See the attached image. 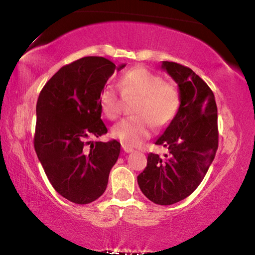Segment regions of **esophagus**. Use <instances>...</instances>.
I'll list each match as a JSON object with an SVG mask.
<instances>
[{
	"label": "esophagus",
	"instance_id": "34e87169",
	"mask_svg": "<svg viewBox=\"0 0 255 255\" xmlns=\"http://www.w3.org/2000/svg\"><path fill=\"white\" fill-rule=\"evenodd\" d=\"M123 149H124V152H126V153H131V152H133V148L130 147V146L126 145V144H123Z\"/></svg>",
	"mask_w": 255,
	"mask_h": 255
}]
</instances>
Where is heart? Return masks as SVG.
Wrapping results in <instances>:
<instances>
[{
	"label": "heart",
	"mask_w": 255,
	"mask_h": 255,
	"mask_svg": "<svg viewBox=\"0 0 255 255\" xmlns=\"http://www.w3.org/2000/svg\"><path fill=\"white\" fill-rule=\"evenodd\" d=\"M118 86L107 85L102 90L100 107L108 118L115 119L122 114L125 98H137L133 107L137 116L120 120L112 128V135L124 144H140L152 133L153 125L156 128L169 126L178 114V88L147 68L137 66L125 72Z\"/></svg>",
	"instance_id": "1"
}]
</instances>
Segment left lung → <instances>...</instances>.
<instances>
[{
    "label": "left lung",
    "instance_id": "8db88e82",
    "mask_svg": "<svg viewBox=\"0 0 255 255\" xmlns=\"http://www.w3.org/2000/svg\"><path fill=\"white\" fill-rule=\"evenodd\" d=\"M161 67L178 83L180 108L155 141L169 154L149 153L137 182L150 201L167 206L189 197L204 180L218 148V126L215 96L206 82L178 63Z\"/></svg>",
    "mask_w": 255,
    "mask_h": 255
}]
</instances>
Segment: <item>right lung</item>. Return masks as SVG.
<instances>
[{
  "label": "right lung",
  "instance_id": "1",
  "mask_svg": "<svg viewBox=\"0 0 255 255\" xmlns=\"http://www.w3.org/2000/svg\"><path fill=\"white\" fill-rule=\"evenodd\" d=\"M125 66L98 56L77 59L60 68L38 98L34 150L54 189L74 204L102 196L118 159L117 140L88 147L86 139L107 133L100 94L114 72Z\"/></svg>",
  "mask_w": 255,
  "mask_h": 255
}]
</instances>
